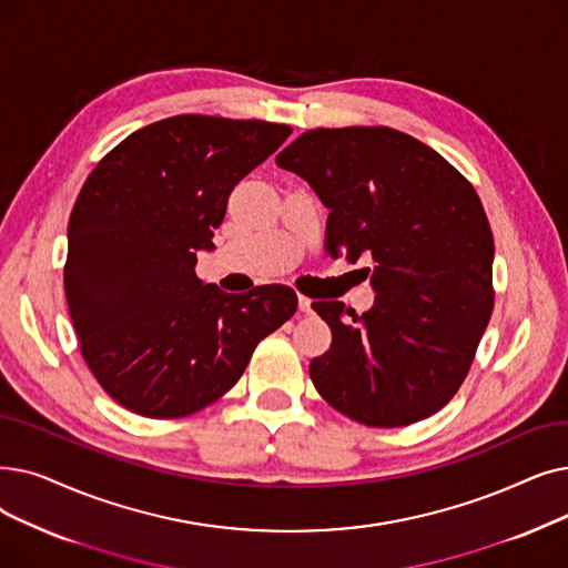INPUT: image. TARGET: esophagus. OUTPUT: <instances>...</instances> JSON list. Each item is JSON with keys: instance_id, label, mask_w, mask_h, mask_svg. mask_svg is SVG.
<instances>
[{"instance_id": "obj_1", "label": "esophagus", "mask_w": 568, "mask_h": 568, "mask_svg": "<svg viewBox=\"0 0 568 568\" xmlns=\"http://www.w3.org/2000/svg\"><path fill=\"white\" fill-rule=\"evenodd\" d=\"M300 311H302V313H311V311H313V308H311V300L304 297V294H300Z\"/></svg>"}]
</instances>
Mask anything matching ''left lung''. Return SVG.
I'll return each instance as SVG.
<instances>
[{
  "label": "left lung",
  "mask_w": 568,
  "mask_h": 568,
  "mask_svg": "<svg viewBox=\"0 0 568 568\" xmlns=\"http://www.w3.org/2000/svg\"><path fill=\"white\" fill-rule=\"evenodd\" d=\"M276 164L329 209L332 257H372L376 302L357 315L313 302L332 345L311 381L332 408L366 427H406L446 406L476 357L495 308V239L459 171L392 128H317Z\"/></svg>",
  "instance_id": "8db88e82"
}]
</instances>
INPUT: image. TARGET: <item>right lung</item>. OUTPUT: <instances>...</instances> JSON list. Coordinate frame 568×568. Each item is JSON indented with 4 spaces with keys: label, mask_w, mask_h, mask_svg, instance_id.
Masks as SVG:
<instances>
[{
    "label": "right lung",
    "mask_w": 568,
    "mask_h": 568,
    "mask_svg": "<svg viewBox=\"0 0 568 568\" xmlns=\"http://www.w3.org/2000/svg\"><path fill=\"white\" fill-rule=\"evenodd\" d=\"M290 132L266 120L174 115L92 169L69 217L64 292L81 355L120 406L158 420L206 408L297 311L287 285L227 294L194 274L234 185Z\"/></svg>",
    "instance_id": "1"
}]
</instances>
